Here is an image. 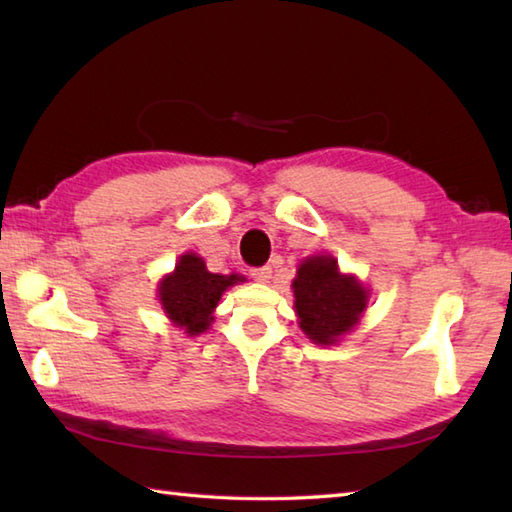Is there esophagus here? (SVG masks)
I'll use <instances>...</instances> for the list:
<instances>
[{
    "mask_svg": "<svg viewBox=\"0 0 512 512\" xmlns=\"http://www.w3.org/2000/svg\"><path fill=\"white\" fill-rule=\"evenodd\" d=\"M250 275H253L255 281H262V284H268L270 277H273V268L270 266H259L250 270Z\"/></svg>",
    "mask_w": 512,
    "mask_h": 512,
    "instance_id": "esophagus-1",
    "label": "esophagus"
}]
</instances>
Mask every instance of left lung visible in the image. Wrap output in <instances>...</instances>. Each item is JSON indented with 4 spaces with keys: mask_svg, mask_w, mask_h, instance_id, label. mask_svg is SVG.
Masks as SVG:
<instances>
[{
    "mask_svg": "<svg viewBox=\"0 0 512 512\" xmlns=\"http://www.w3.org/2000/svg\"><path fill=\"white\" fill-rule=\"evenodd\" d=\"M292 288L301 330L319 345L354 330L367 306V290L354 277L341 275L336 259L328 255L306 259Z\"/></svg>",
    "mask_w": 512,
    "mask_h": 512,
    "instance_id": "left-lung-1",
    "label": "left lung"
}]
</instances>
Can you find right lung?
Here are the masks:
<instances>
[{"instance_id":"1","label":"right lung","mask_w":512,"mask_h":512,"mask_svg":"<svg viewBox=\"0 0 512 512\" xmlns=\"http://www.w3.org/2000/svg\"><path fill=\"white\" fill-rule=\"evenodd\" d=\"M244 281L239 275H213L206 270L202 259L195 253L180 257L176 273L162 279L160 303L169 319L187 334H200L209 328L211 312L220 301L222 292Z\"/></svg>"}]
</instances>
